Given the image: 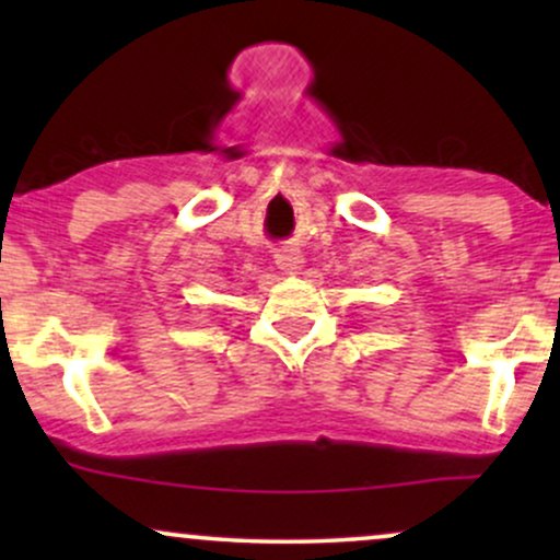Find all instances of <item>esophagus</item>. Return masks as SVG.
I'll use <instances>...</instances> for the list:
<instances>
[{"label": "esophagus", "instance_id": "1", "mask_svg": "<svg viewBox=\"0 0 560 560\" xmlns=\"http://www.w3.org/2000/svg\"><path fill=\"white\" fill-rule=\"evenodd\" d=\"M273 258H276V266H279L287 276H298L302 262H305V255H302L300 247H294V244H284Z\"/></svg>", "mask_w": 560, "mask_h": 560}]
</instances>
